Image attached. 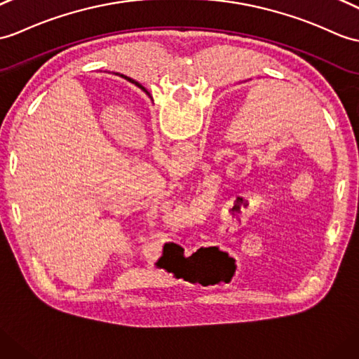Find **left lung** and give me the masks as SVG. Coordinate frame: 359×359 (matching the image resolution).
Returning a JSON list of instances; mask_svg holds the SVG:
<instances>
[{"instance_id": "left-lung-1", "label": "left lung", "mask_w": 359, "mask_h": 359, "mask_svg": "<svg viewBox=\"0 0 359 359\" xmlns=\"http://www.w3.org/2000/svg\"><path fill=\"white\" fill-rule=\"evenodd\" d=\"M136 87H139V88H140V90H142V91H145V93H147V95H148V96H149V93H148V91H147V88H145V87H144V86H142V84H139V82H137V86H136Z\"/></svg>"}]
</instances>
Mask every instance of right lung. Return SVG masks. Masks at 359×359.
Segmentation results:
<instances>
[{"mask_svg":"<svg viewBox=\"0 0 359 359\" xmlns=\"http://www.w3.org/2000/svg\"><path fill=\"white\" fill-rule=\"evenodd\" d=\"M114 74H119V73H114ZM121 78H123V79H127L128 82H131V84H135V86H137V81H135V79H131V78H128V76H125V74H119Z\"/></svg>","mask_w":359,"mask_h":359,"instance_id":"obj_1","label":"right lung"}]
</instances>
